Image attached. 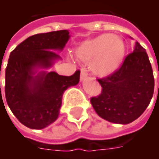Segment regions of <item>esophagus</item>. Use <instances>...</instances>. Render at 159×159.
<instances>
[{"label": "esophagus", "mask_w": 159, "mask_h": 159, "mask_svg": "<svg viewBox=\"0 0 159 159\" xmlns=\"http://www.w3.org/2000/svg\"><path fill=\"white\" fill-rule=\"evenodd\" d=\"M87 77H88V73L86 72L85 70L82 69V70H81V76H80V80L83 82V81L87 79Z\"/></svg>", "instance_id": "1"}]
</instances>
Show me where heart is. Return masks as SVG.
Returning a JSON list of instances; mask_svg holds the SVG:
<instances>
[{"instance_id":"heart-1","label":"heart","mask_w":159,"mask_h":159,"mask_svg":"<svg viewBox=\"0 0 159 159\" xmlns=\"http://www.w3.org/2000/svg\"><path fill=\"white\" fill-rule=\"evenodd\" d=\"M75 54L82 61H91L90 68L95 76L107 77L122 66L126 54V46L118 36L102 34L81 43Z\"/></svg>"}]
</instances>
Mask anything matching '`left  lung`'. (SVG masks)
<instances>
[{
	"label": "left lung",
	"mask_w": 159,
	"mask_h": 159,
	"mask_svg": "<svg viewBox=\"0 0 159 159\" xmlns=\"http://www.w3.org/2000/svg\"><path fill=\"white\" fill-rule=\"evenodd\" d=\"M98 82L102 92L91 98L96 113L111 123H132L145 111L153 95V72L146 49L135 42L134 52L119 69Z\"/></svg>",
	"instance_id": "left-lung-1"
}]
</instances>
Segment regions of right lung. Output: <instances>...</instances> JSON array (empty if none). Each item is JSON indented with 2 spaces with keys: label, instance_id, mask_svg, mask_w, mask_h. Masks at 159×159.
<instances>
[{
  "label": "right lung",
  "instance_id": "obj_1",
  "mask_svg": "<svg viewBox=\"0 0 159 159\" xmlns=\"http://www.w3.org/2000/svg\"><path fill=\"white\" fill-rule=\"evenodd\" d=\"M69 39L67 30L36 34L10 53L5 74L6 100L13 115L30 129H42L56 121L64 92L79 83V70L70 76L46 70L61 59L53 51H62Z\"/></svg>",
  "mask_w": 159,
  "mask_h": 159
}]
</instances>
